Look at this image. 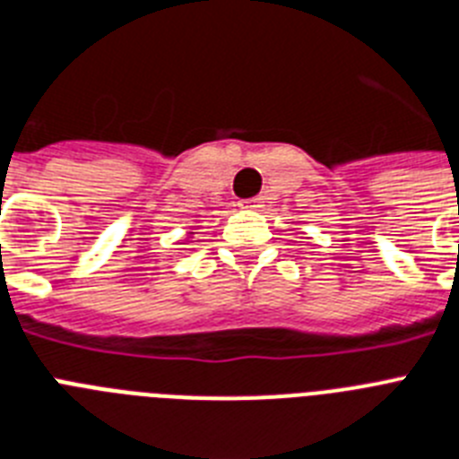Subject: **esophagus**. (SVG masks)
Returning a JSON list of instances; mask_svg holds the SVG:
<instances>
[{"mask_svg": "<svg viewBox=\"0 0 459 459\" xmlns=\"http://www.w3.org/2000/svg\"><path fill=\"white\" fill-rule=\"evenodd\" d=\"M238 206L244 208V211H260V208H263V202H260V199H246V202H241Z\"/></svg>", "mask_w": 459, "mask_h": 459, "instance_id": "esophagus-1", "label": "esophagus"}]
</instances>
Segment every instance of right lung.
Segmentation results:
<instances>
[{"label": "right lung", "mask_w": 459, "mask_h": 459, "mask_svg": "<svg viewBox=\"0 0 459 459\" xmlns=\"http://www.w3.org/2000/svg\"><path fill=\"white\" fill-rule=\"evenodd\" d=\"M189 234H195V232H189Z\"/></svg>", "instance_id": "1"}]
</instances>
